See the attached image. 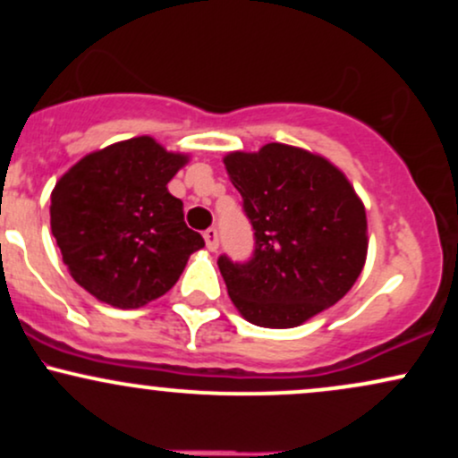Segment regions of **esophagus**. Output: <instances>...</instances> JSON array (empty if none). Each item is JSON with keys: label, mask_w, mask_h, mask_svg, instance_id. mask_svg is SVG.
<instances>
[{"label": "esophagus", "mask_w": 458, "mask_h": 458, "mask_svg": "<svg viewBox=\"0 0 458 458\" xmlns=\"http://www.w3.org/2000/svg\"><path fill=\"white\" fill-rule=\"evenodd\" d=\"M204 241H207V247L211 251H215L219 247V234H217V230L215 228H208L207 233H204Z\"/></svg>", "instance_id": "34e87169"}]
</instances>
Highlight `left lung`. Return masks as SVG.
Returning <instances> with one entry per match:
<instances>
[{"label":"left lung","mask_w":458,"mask_h":458,"mask_svg":"<svg viewBox=\"0 0 458 458\" xmlns=\"http://www.w3.org/2000/svg\"><path fill=\"white\" fill-rule=\"evenodd\" d=\"M256 230L254 259H219L228 295L251 325L299 327L338 303L366 265V208L323 155L271 141L224 157Z\"/></svg>","instance_id":"8db88e82"}]
</instances>
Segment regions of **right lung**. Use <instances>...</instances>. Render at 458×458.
Returning <instances> with one entry per match:
<instances>
[{"label":"right lung","instance_id":"add662e5","mask_svg":"<svg viewBox=\"0 0 458 458\" xmlns=\"http://www.w3.org/2000/svg\"><path fill=\"white\" fill-rule=\"evenodd\" d=\"M189 163L150 135L88 152L51 191V233L68 273L107 306L135 310L165 295L204 245L167 182Z\"/></svg>","mask_w":458,"mask_h":458}]
</instances>
